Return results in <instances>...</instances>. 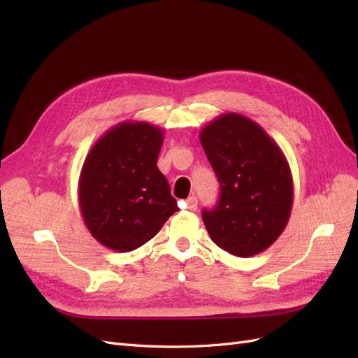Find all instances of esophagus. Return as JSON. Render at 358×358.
Segmentation results:
<instances>
[{"label":"esophagus","mask_w":358,"mask_h":358,"mask_svg":"<svg viewBox=\"0 0 358 358\" xmlns=\"http://www.w3.org/2000/svg\"><path fill=\"white\" fill-rule=\"evenodd\" d=\"M197 203H199V200H197L196 196H189V197L187 199V209L191 210V212H194V210L197 209Z\"/></svg>","instance_id":"34e87169"}]
</instances>
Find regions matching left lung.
Wrapping results in <instances>:
<instances>
[{
	"label": "left lung",
	"mask_w": 358,
	"mask_h": 358,
	"mask_svg": "<svg viewBox=\"0 0 358 358\" xmlns=\"http://www.w3.org/2000/svg\"><path fill=\"white\" fill-rule=\"evenodd\" d=\"M200 142L221 185L216 208L203 210L210 239L236 257H252L276 242L288 224L292 176L282 150L252 119L224 113Z\"/></svg>",
	"instance_id": "left-lung-1"
}]
</instances>
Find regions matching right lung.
Returning <instances> with one entry per match:
<instances>
[{
    "instance_id": "right-lung-1",
    "label": "right lung",
    "mask_w": 358,
    "mask_h": 358,
    "mask_svg": "<svg viewBox=\"0 0 358 358\" xmlns=\"http://www.w3.org/2000/svg\"><path fill=\"white\" fill-rule=\"evenodd\" d=\"M162 129L125 121L101 136L86 155L79 178V206L95 241L117 252L149 242L178 212L157 159Z\"/></svg>"
}]
</instances>
